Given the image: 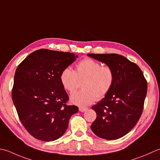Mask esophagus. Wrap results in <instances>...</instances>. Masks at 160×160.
<instances>
[{"label": "esophagus", "mask_w": 160, "mask_h": 160, "mask_svg": "<svg viewBox=\"0 0 160 160\" xmlns=\"http://www.w3.org/2000/svg\"><path fill=\"white\" fill-rule=\"evenodd\" d=\"M88 110V108H85V107H79V111L81 112H85Z\"/></svg>", "instance_id": "1"}]
</instances>
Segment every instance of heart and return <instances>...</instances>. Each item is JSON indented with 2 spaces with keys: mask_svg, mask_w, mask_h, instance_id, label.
Here are the masks:
<instances>
[{
  "mask_svg": "<svg viewBox=\"0 0 160 160\" xmlns=\"http://www.w3.org/2000/svg\"><path fill=\"white\" fill-rule=\"evenodd\" d=\"M115 74L112 68L102 66L92 58H85L76 66V71L66 68L61 74L62 86L70 93H73L82 82L83 90L71 96V102L78 106H88L105 97L115 82Z\"/></svg>",
  "mask_w": 160,
  "mask_h": 160,
  "instance_id": "heart-1",
  "label": "heart"
}]
</instances>
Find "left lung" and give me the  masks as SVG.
<instances>
[{
	"mask_svg": "<svg viewBox=\"0 0 160 160\" xmlns=\"http://www.w3.org/2000/svg\"><path fill=\"white\" fill-rule=\"evenodd\" d=\"M112 68L115 79L109 93L92 107L97 118L91 125L101 138H122L138 123L144 109L147 81L136 63L117 54H88Z\"/></svg>",
	"mask_w": 160,
	"mask_h": 160,
	"instance_id": "1",
	"label": "left lung"
}]
</instances>
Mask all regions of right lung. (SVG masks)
I'll list each match as a JSON object with an SVG mask.
<instances>
[{
    "label": "right lung",
    "instance_id": "obj_1",
    "mask_svg": "<svg viewBox=\"0 0 160 160\" xmlns=\"http://www.w3.org/2000/svg\"><path fill=\"white\" fill-rule=\"evenodd\" d=\"M77 57L74 53L40 49L16 68L12 100L22 126L34 138L56 140L68 128L71 116L79 110L68 105L61 74Z\"/></svg>",
    "mask_w": 160,
    "mask_h": 160
}]
</instances>
